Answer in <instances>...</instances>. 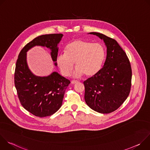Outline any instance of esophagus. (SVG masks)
<instances>
[{
  "label": "esophagus",
  "instance_id": "1",
  "mask_svg": "<svg viewBox=\"0 0 150 150\" xmlns=\"http://www.w3.org/2000/svg\"><path fill=\"white\" fill-rule=\"evenodd\" d=\"M77 82H78V81H75V80H73V81H71V83H72V84H75V83H77Z\"/></svg>",
  "mask_w": 150,
  "mask_h": 150
}]
</instances>
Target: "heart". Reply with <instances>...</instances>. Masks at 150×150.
I'll list each match as a JSON object with an SVG mask.
<instances>
[{"instance_id":"obj_1","label":"heart","mask_w":150,"mask_h":150,"mask_svg":"<svg viewBox=\"0 0 150 150\" xmlns=\"http://www.w3.org/2000/svg\"><path fill=\"white\" fill-rule=\"evenodd\" d=\"M104 56L105 50L101 44L76 39L66 46L65 53L57 56L56 63L64 76H68L71 74L75 63V77L82 75L91 77L100 70Z\"/></svg>"}]
</instances>
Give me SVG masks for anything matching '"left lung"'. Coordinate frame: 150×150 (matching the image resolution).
<instances>
[{
	"label": "left lung",
	"mask_w": 150,
	"mask_h": 150,
	"mask_svg": "<svg viewBox=\"0 0 150 150\" xmlns=\"http://www.w3.org/2000/svg\"><path fill=\"white\" fill-rule=\"evenodd\" d=\"M90 34L103 39L107 57L99 72L83 82L84 98L96 112L110 113L123 103L131 88L132 69L126 53L115 39L99 33Z\"/></svg>",
	"instance_id": "obj_1"
}]
</instances>
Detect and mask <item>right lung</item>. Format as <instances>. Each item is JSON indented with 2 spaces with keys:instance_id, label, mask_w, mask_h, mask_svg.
<instances>
[{
  "instance_id": "add662e5",
  "label": "right lung",
  "mask_w": 150,
  "mask_h": 150,
  "mask_svg": "<svg viewBox=\"0 0 150 150\" xmlns=\"http://www.w3.org/2000/svg\"><path fill=\"white\" fill-rule=\"evenodd\" d=\"M62 36V34H50L35 38L21 50L16 60L14 82L18 98L24 108L35 116L44 117L56 113L71 82L55 72L47 77L34 75L27 66L26 52L36 45L46 46L51 49L52 59L56 62L57 46Z\"/></svg>"
}]
</instances>
